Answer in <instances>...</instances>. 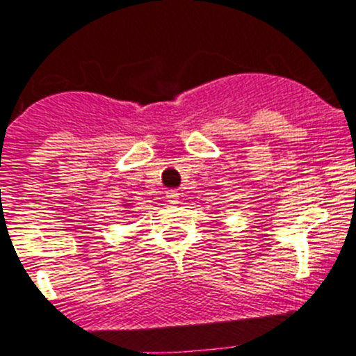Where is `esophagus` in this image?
<instances>
[{
    "mask_svg": "<svg viewBox=\"0 0 356 356\" xmlns=\"http://www.w3.org/2000/svg\"><path fill=\"white\" fill-rule=\"evenodd\" d=\"M165 196H167V202H169V204H178L180 193H178V191H176V189H171V191H167Z\"/></svg>",
    "mask_w": 356,
    "mask_h": 356,
    "instance_id": "34e87169",
    "label": "esophagus"
}]
</instances>
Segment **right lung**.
<instances>
[{"instance_id": "1", "label": "right lung", "mask_w": 356, "mask_h": 356, "mask_svg": "<svg viewBox=\"0 0 356 356\" xmlns=\"http://www.w3.org/2000/svg\"><path fill=\"white\" fill-rule=\"evenodd\" d=\"M125 207H129V205H125Z\"/></svg>"}]
</instances>
